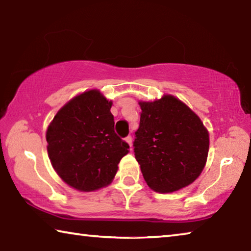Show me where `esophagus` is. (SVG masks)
Listing matches in <instances>:
<instances>
[{"mask_svg": "<svg viewBox=\"0 0 251 251\" xmlns=\"http://www.w3.org/2000/svg\"><path fill=\"white\" fill-rule=\"evenodd\" d=\"M125 142L128 144V145L131 147V143H133V138L130 137V136H127V137L125 138Z\"/></svg>", "mask_w": 251, "mask_h": 251, "instance_id": "esophagus-1", "label": "esophagus"}]
</instances>
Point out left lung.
<instances>
[{
    "mask_svg": "<svg viewBox=\"0 0 251 251\" xmlns=\"http://www.w3.org/2000/svg\"><path fill=\"white\" fill-rule=\"evenodd\" d=\"M138 104L134 151L148 187L167 194L190 185L201 174L209 151V133L201 120L169 94Z\"/></svg>",
    "mask_w": 251,
    "mask_h": 251,
    "instance_id": "left-lung-1",
    "label": "left lung"
}]
</instances>
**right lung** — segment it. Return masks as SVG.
<instances>
[{
  "label": "right lung",
  "mask_w": 251,
  "mask_h": 251,
  "mask_svg": "<svg viewBox=\"0 0 251 251\" xmlns=\"http://www.w3.org/2000/svg\"><path fill=\"white\" fill-rule=\"evenodd\" d=\"M113 101L100 90L76 95L58 110L46 130L50 164L61 179L79 192H94L115 177L128 144L114 130Z\"/></svg>",
  "instance_id": "1"
}]
</instances>
